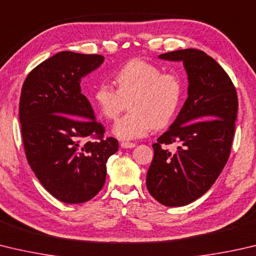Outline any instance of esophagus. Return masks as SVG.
<instances>
[{
	"instance_id": "esophagus-1",
	"label": "esophagus",
	"mask_w": 256,
	"mask_h": 256,
	"mask_svg": "<svg viewBox=\"0 0 256 256\" xmlns=\"http://www.w3.org/2000/svg\"><path fill=\"white\" fill-rule=\"evenodd\" d=\"M136 144L133 143V142H120V146L123 148H132L136 146Z\"/></svg>"
}]
</instances>
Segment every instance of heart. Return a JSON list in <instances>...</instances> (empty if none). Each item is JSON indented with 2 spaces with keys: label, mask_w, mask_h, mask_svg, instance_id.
<instances>
[{
  "label": "heart",
  "mask_w": 256,
  "mask_h": 256,
  "mask_svg": "<svg viewBox=\"0 0 256 256\" xmlns=\"http://www.w3.org/2000/svg\"><path fill=\"white\" fill-rule=\"evenodd\" d=\"M116 90L102 82L95 88L92 100L103 118L118 120L130 102L131 113L120 118L113 133L120 140L146 136L156 128H162L174 120L182 100L184 82L179 74L162 72L154 64L132 59L114 75Z\"/></svg>",
  "instance_id": "obj_1"
}]
</instances>
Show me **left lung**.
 <instances>
[{
  "instance_id": "obj_1",
  "label": "left lung",
  "mask_w": 256,
  "mask_h": 256,
  "mask_svg": "<svg viewBox=\"0 0 256 256\" xmlns=\"http://www.w3.org/2000/svg\"><path fill=\"white\" fill-rule=\"evenodd\" d=\"M160 59L182 62L188 75V97L158 142L148 170L146 188L168 207L184 206L202 197L215 182L230 158L238 100L230 76L207 54L182 49ZM180 144L174 154L166 145Z\"/></svg>"
}]
</instances>
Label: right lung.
<instances>
[{
    "label": "right lung",
    "instance_id": "1",
    "mask_svg": "<svg viewBox=\"0 0 256 256\" xmlns=\"http://www.w3.org/2000/svg\"><path fill=\"white\" fill-rule=\"evenodd\" d=\"M103 62L100 54L62 51L32 69L22 86L18 118L26 160L46 190L66 204L100 192L106 162L118 150L82 94V78Z\"/></svg>",
    "mask_w": 256,
    "mask_h": 256
}]
</instances>
